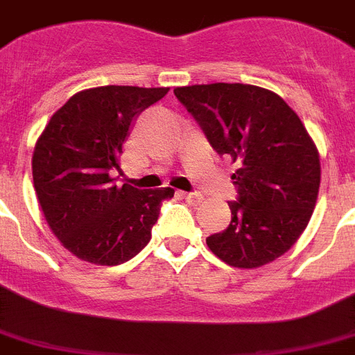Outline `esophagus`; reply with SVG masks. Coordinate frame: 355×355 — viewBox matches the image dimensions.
Returning <instances> with one entry per match:
<instances>
[{
	"label": "esophagus",
	"instance_id": "1",
	"mask_svg": "<svg viewBox=\"0 0 355 355\" xmlns=\"http://www.w3.org/2000/svg\"><path fill=\"white\" fill-rule=\"evenodd\" d=\"M180 195H182V197L186 198L187 202L193 204V206H197V204L202 202V198H204L202 195H200V193H197V191H195V193H186V191H182V193H180Z\"/></svg>",
	"mask_w": 355,
	"mask_h": 355
}]
</instances>
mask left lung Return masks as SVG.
I'll return each instance as SVG.
<instances>
[{
    "mask_svg": "<svg viewBox=\"0 0 355 355\" xmlns=\"http://www.w3.org/2000/svg\"><path fill=\"white\" fill-rule=\"evenodd\" d=\"M218 155L237 164L232 223L206 239L220 261L259 268L297 243L310 223L321 184L315 144L279 94L246 83L177 87Z\"/></svg>",
    "mask_w": 355,
    "mask_h": 355,
    "instance_id": "obj_1",
    "label": "left lung"
}]
</instances>
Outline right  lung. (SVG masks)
Returning a JSON list of instances; mask_svg holds the SVG:
<instances>
[{
    "label": "right lung",
    "mask_w": 355,
    "mask_h": 355,
    "mask_svg": "<svg viewBox=\"0 0 355 355\" xmlns=\"http://www.w3.org/2000/svg\"><path fill=\"white\" fill-rule=\"evenodd\" d=\"M168 87L103 85L85 89L58 109L33 155L36 197L49 227L82 261L116 266L151 239L171 187L116 186L135 118L168 94Z\"/></svg>",
    "instance_id": "1"
}]
</instances>
